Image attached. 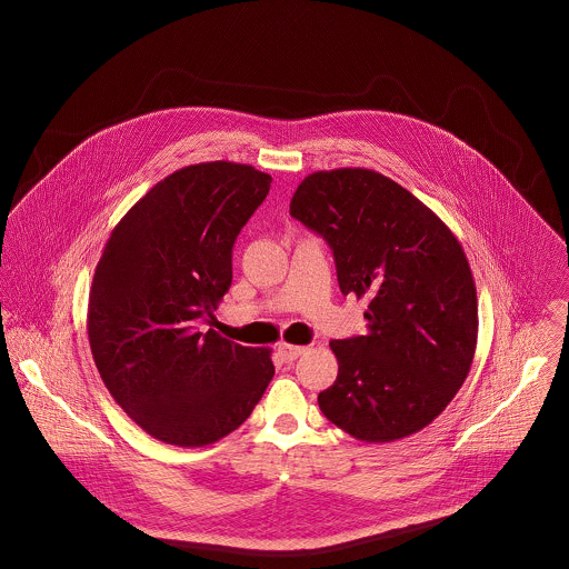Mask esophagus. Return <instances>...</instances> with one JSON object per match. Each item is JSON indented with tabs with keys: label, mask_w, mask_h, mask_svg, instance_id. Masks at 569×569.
I'll return each instance as SVG.
<instances>
[{
	"label": "esophagus",
	"mask_w": 569,
	"mask_h": 569,
	"mask_svg": "<svg viewBox=\"0 0 569 569\" xmlns=\"http://www.w3.org/2000/svg\"><path fill=\"white\" fill-rule=\"evenodd\" d=\"M277 352H279V356H281V360H286V362H292V360H297L300 353L307 352V348H300V346H290V343H279Z\"/></svg>",
	"instance_id": "34e87169"
}]
</instances>
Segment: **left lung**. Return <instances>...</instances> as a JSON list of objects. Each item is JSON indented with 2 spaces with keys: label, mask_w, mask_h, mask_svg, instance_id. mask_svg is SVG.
Wrapping results in <instances>:
<instances>
[{
  "label": "left lung",
  "mask_w": 569,
  "mask_h": 569,
  "mask_svg": "<svg viewBox=\"0 0 569 569\" xmlns=\"http://www.w3.org/2000/svg\"><path fill=\"white\" fill-rule=\"evenodd\" d=\"M290 216L330 244L341 292L367 298V335L330 341L339 373L326 418L367 443L418 433L448 407L478 343V297L452 230L367 168L302 179Z\"/></svg>",
  "instance_id": "8db88e82"
}]
</instances>
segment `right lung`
<instances>
[{"label": "right lung", "mask_w": 569, "mask_h": 569, "mask_svg": "<svg viewBox=\"0 0 569 569\" xmlns=\"http://www.w3.org/2000/svg\"><path fill=\"white\" fill-rule=\"evenodd\" d=\"M271 174L202 162L168 174L110 232L87 335L112 399L163 443L200 448L239 429L274 376L269 348L202 325L232 283V247Z\"/></svg>", "instance_id": "right-lung-1"}]
</instances>
